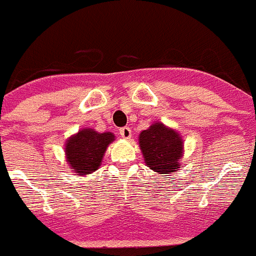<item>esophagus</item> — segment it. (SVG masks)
<instances>
[{
	"instance_id": "esophagus-1",
	"label": "esophagus",
	"mask_w": 256,
	"mask_h": 256,
	"mask_svg": "<svg viewBox=\"0 0 256 256\" xmlns=\"http://www.w3.org/2000/svg\"><path fill=\"white\" fill-rule=\"evenodd\" d=\"M119 133L120 136H122V138L124 140H130V137H132V130H130V126H123V128H120Z\"/></svg>"
}]
</instances>
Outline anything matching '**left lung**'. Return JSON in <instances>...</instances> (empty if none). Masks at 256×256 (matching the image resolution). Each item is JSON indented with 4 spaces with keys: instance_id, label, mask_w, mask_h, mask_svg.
Masks as SVG:
<instances>
[{
    "instance_id": "1",
    "label": "left lung",
    "mask_w": 256,
    "mask_h": 256,
    "mask_svg": "<svg viewBox=\"0 0 256 256\" xmlns=\"http://www.w3.org/2000/svg\"><path fill=\"white\" fill-rule=\"evenodd\" d=\"M145 164L159 174L176 172L184 155V140L176 130L162 122H154L138 136Z\"/></svg>"
}]
</instances>
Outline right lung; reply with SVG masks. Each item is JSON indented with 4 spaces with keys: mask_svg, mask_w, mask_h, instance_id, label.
<instances>
[{
    "mask_svg": "<svg viewBox=\"0 0 256 256\" xmlns=\"http://www.w3.org/2000/svg\"><path fill=\"white\" fill-rule=\"evenodd\" d=\"M115 141L111 132L100 133L92 128H82L67 138L64 155L67 167L76 176H88L101 167L107 148Z\"/></svg>",
    "mask_w": 256,
    "mask_h": 256,
    "instance_id": "add662e5",
    "label": "right lung"
}]
</instances>
